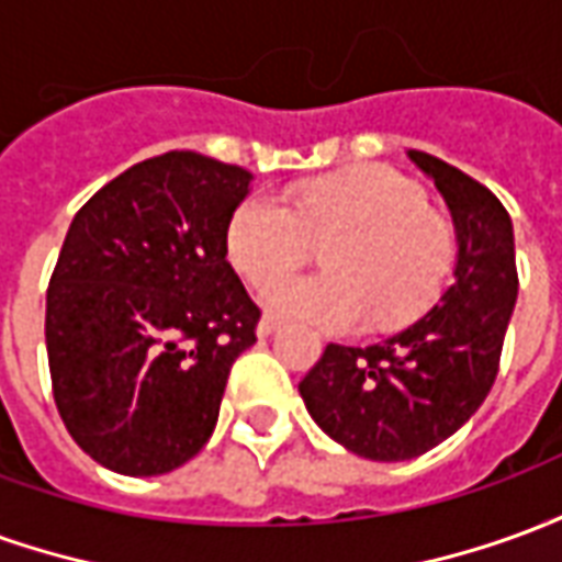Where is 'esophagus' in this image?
Segmentation results:
<instances>
[{"instance_id":"obj_1","label":"esophagus","mask_w":562,"mask_h":562,"mask_svg":"<svg viewBox=\"0 0 562 562\" xmlns=\"http://www.w3.org/2000/svg\"><path fill=\"white\" fill-rule=\"evenodd\" d=\"M277 328H280V322H277V318H273V316H261L256 334H258V337H270V334H273V330H277Z\"/></svg>"}]
</instances>
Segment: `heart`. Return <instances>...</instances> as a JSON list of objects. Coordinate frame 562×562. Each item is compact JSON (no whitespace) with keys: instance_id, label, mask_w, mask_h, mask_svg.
<instances>
[{"instance_id":"b5f03b06","label":"heart","mask_w":562,"mask_h":562,"mask_svg":"<svg viewBox=\"0 0 562 562\" xmlns=\"http://www.w3.org/2000/svg\"><path fill=\"white\" fill-rule=\"evenodd\" d=\"M424 204L422 186L385 165L301 186L292 207L252 195L228 222V258L252 285H265L334 239L330 278L276 279L261 306L280 322L330 334L361 330L370 313L379 325H403L434 304L454 261L451 225Z\"/></svg>"}]
</instances>
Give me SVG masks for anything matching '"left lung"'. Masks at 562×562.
I'll list each match as a JSON object with an SVG mask.
<instances>
[{"label":"left lung","instance_id":"left-lung-1","mask_svg":"<svg viewBox=\"0 0 562 562\" xmlns=\"http://www.w3.org/2000/svg\"><path fill=\"white\" fill-rule=\"evenodd\" d=\"M446 201L454 280L409 328L367 349L330 342L301 379L306 413L367 460H413L458 434L494 385L518 301L515 232L499 198L436 156L409 149Z\"/></svg>","mask_w":562,"mask_h":562}]
</instances>
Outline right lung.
<instances>
[{
	"instance_id": "1",
	"label": "right lung",
	"mask_w": 562,
	"mask_h": 562,
	"mask_svg": "<svg viewBox=\"0 0 562 562\" xmlns=\"http://www.w3.org/2000/svg\"><path fill=\"white\" fill-rule=\"evenodd\" d=\"M252 173L173 149L78 210L47 289L56 409L95 463L161 475L216 427L258 306L228 265V222Z\"/></svg>"
}]
</instances>
